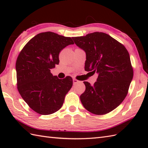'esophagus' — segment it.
<instances>
[{"label":"esophagus","mask_w":148,"mask_h":148,"mask_svg":"<svg viewBox=\"0 0 148 148\" xmlns=\"http://www.w3.org/2000/svg\"><path fill=\"white\" fill-rule=\"evenodd\" d=\"M78 82H79V81H78L77 79H73V83L74 84H76V83H77Z\"/></svg>","instance_id":"obj_1"}]
</instances>
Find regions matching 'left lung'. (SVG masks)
Here are the masks:
<instances>
[{
    "label": "left lung",
    "instance_id": "1",
    "mask_svg": "<svg viewBox=\"0 0 148 148\" xmlns=\"http://www.w3.org/2000/svg\"><path fill=\"white\" fill-rule=\"evenodd\" d=\"M72 39L86 52L84 70L98 74L93 85L83 82L86 90L80 96L81 103L93 114H108L123 101L128 93L134 76L129 53L123 45L103 32Z\"/></svg>",
    "mask_w": 148,
    "mask_h": 148
}]
</instances>
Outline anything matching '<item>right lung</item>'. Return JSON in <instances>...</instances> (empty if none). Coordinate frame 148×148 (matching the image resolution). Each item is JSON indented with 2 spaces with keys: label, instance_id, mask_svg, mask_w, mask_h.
<instances>
[{
  "label": "right lung",
  "instance_id": "1",
  "mask_svg": "<svg viewBox=\"0 0 148 148\" xmlns=\"http://www.w3.org/2000/svg\"><path fill=\"white\" fill-rule=\"evenodd\" d=\"M74 44L71 37L42 32L19 53L16 62L17 88L28 106L38 114L48 115L58 111L72 88L71 77L58 79L51 69L59 64L60 52Z\"/></svg>",
  "mask_w": 148,
  "mask_h": 148
}]
</instances>
